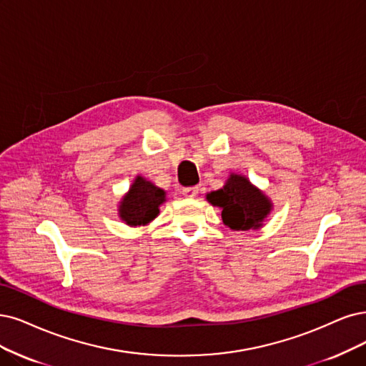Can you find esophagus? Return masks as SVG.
I'll list each match as a JSON object with an SVG mask.
<instances>
[{
  "instance_id": "esophagus-1",
  "label": "esophagus",
  "mask_w": 366,
  "mask_h": 366,
  "mask_svg": "<svg viewBox=\"0 0 366 366\" xmlns=\"http://www.w3.org/2000/svg\"><path fill=\"white\" fill-rule=\"evenodd\" d=\"M197 193H199V188L197 187H187V188H184V190H182V194L185 197H188V199L196 197Z\"/></svg>"
}]
</instances>
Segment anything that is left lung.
I'll return each mask as SVG.
<instances>
[{
  "mask_svg": "<svg viewBox=\"0 0 366 366\" xmlns=\"http://www.w3.org/2000/svg\"><path fill=\"white\" fill-rule=\"evenodd\" d=\"M207 200L222 209V220L232 231L261 229L273 211L272 199L241 173L229 174L223 188L208 193Z\"/></svg>",
  "mask_w": 366,
  "mask_h": 366,
  "instance_id": "8db88e82",
  "label": "left lung"
}]
</instances>
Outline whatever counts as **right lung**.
<instances>
[{"instance_id": "1", "label": "right lung", "mask_w": 366, "mask_h": 366, "mask_svg": "<svg viewBox=\"0 0 366 366\" xmlns=\"http://www.w3.org/2000/svg\"><path fill=\"white\" fill-rule=\"evenodd\" d=\"M164 202L166 192L139 174L119 202V219L131 227L147 226L158 217Z\"/></svg>"}]
</instances>
